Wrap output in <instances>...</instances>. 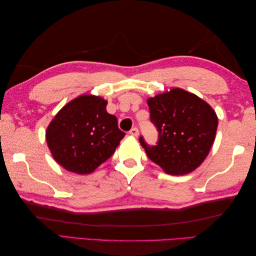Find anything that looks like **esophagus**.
<instances>
[{"label": "esophagus", "instance_id": "1", "mask_svg": "<svg viewBox=\"0 0 256 256\" xmlns=\"http://www.w3.org/2000/svg\"><path fill=\"white\" fill-rule=\"evenodd\" d=\"M129 134H130L132 136H135V137H137V136H138V128H136V127L132 128V129H130V132H129Z\"/></svg>", "mask_w": 256, "mask_h": 256}]
</instances>
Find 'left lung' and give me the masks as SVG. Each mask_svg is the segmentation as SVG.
<instances>
[{"label": "left lung", "instance_id": "8db88e82", "mask_svg": "<svg viewBox=\"0 0 256 256\" xmlns=\"http://www.w3.org/2000/svg\"><path fill=\"white\" fill-rule=\"evenodd\" d=\"M148 104L150 122L158 130L156 145L140 137L148 158L166 174L192 172L208 156L214 142L216 112L203 100L180 88L148 98Z\"/></svg>", "mask_w": 256, "mask_h": 256}]
</instances>
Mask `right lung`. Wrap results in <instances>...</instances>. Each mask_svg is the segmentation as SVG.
I'll return each instance as SVG.
<instances>
[{"label":"right lung","mask_w":256,"mask_h":256,"mask_svg":"<svg viewBox=\"0 0 256 256\" xmlns=\"http://www.w3.org/2000/svg\"><path fill=\"white\" fill-rule=\"evenodd\" d=\"M106 100L92 95L71 100L54 116L46 142L58 164L71 172L90 174L112 156L126 134Z\"/></svg>","instance_id":"right-lung-1"}]
</instances>
